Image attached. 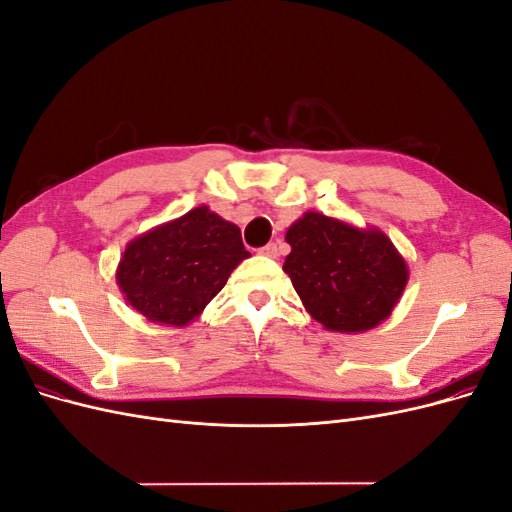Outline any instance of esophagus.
<instances>
[{"label": "esophagus", "instance_id": "esophagus-1", "mask_svg": "<svg viewBox=\"0 0 512 512\" xmlns=\"http://www.w3.org/2000/svg\"><path fill=\"white\" fill-rule=\"evenodd\" d=\"M260 254L269 256V258H277V254H280V247H277V243H267L265 247H260Z\"/></svg>", "mask_w": 512, "mask_h": 512}]
</instances>
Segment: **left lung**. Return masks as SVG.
Segmentation results:
<instances>
[{
	"label": "left lung",
	"instance_id": "1",
	"mask_svg": "<svg viewBox=\"0 0 512 512\" xmlns=\"http://www.w3.org/2000/svg\"><path fill=\"white\" fill-rule=\"evenodd\" d=\"M286 241L284 271L305 309L324 329L361 333L391 316L408 284L406 260L376 228H356L307 211Z\"/></svg>",
	"mask_w": 512,
	"mask_h": 512
}]
</instances>
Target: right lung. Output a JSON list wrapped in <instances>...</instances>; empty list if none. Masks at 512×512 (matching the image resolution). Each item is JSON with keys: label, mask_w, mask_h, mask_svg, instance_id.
<instances>
[{"label": "right lung", "mask_w": 512, "mask_h": 512, "mask_svg": "<svg viewBox=\"0 0 512 512\" xmlns=\"http://www.w3.org/2000/svg\"><path fill=\"white\" fill-rule=\"evenodd\" d=\"M247 256L239 226L203 205L130 241L117 284L147 320L185 327Z\"/></svg>", "instance_id": "obj_1"}]
</instances>
